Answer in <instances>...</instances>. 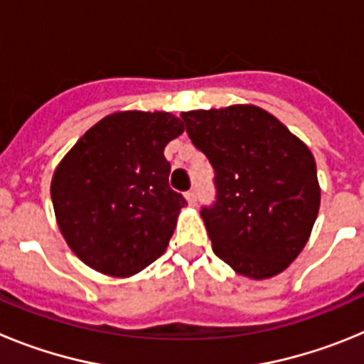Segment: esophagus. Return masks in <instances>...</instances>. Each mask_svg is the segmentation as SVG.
<instances>
[{"mask_svg":"<svg viewBox=\"0 0 364 364\" xmlns=\"http://www.w3.org/2000/svg\"><path fill=\"white\" fill-rule=\"evenodd\" d=\"M186 200H188L189 205L197 204V191H195V189H189V191L186 193Z\"/></svg>","mask_w":364,"mask_h":364,"instance_id":"34e87169","label":"esophagus"}]
</instances>
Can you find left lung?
<instances>
[{"label":"left lung","mask_w":364,"mask_h":364,"mask_svg":"<svg viewBox=\"0 0 364 364\" xmlns=\"http://www.w3.org/2000/svg\"><path fill=\"white\" fill-rule=\"evenodd\" d=\"M180 117L215 169L217 200L200 211L215 255L250 279L284 272L306 246L319 213L311 151L255 105Z\"/></svg>","instance_id":"left-lung-1"}]
</instances>
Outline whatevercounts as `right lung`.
Masks as SVG:
<instances>
[{"mask_svg":"<svg viewBox=\"0 0 364 364\" xmlns=\"http://www.w3.org/2000/svg\"><path fill=\"white\" fill-rule=\"evenodd\" d=\"M184 133L171 112L102 118L58 164L50 184L63 239L89 268L129 277L166 252L180 210L164 149Z\"/></svg>","mask_w":364,"mask_h":364,"instance_id":"obj_1","label":"right lung"}]
</instances>
